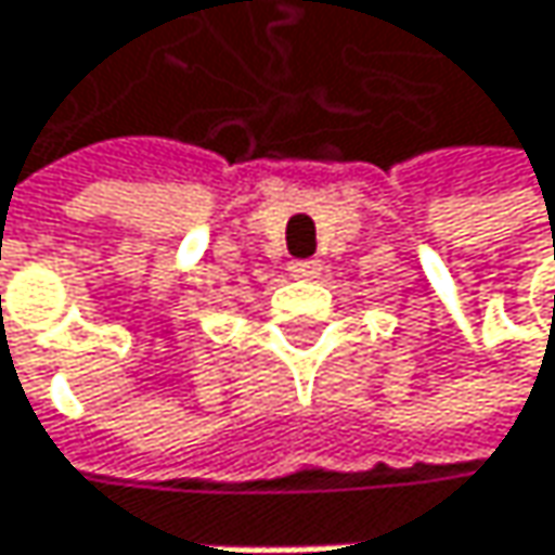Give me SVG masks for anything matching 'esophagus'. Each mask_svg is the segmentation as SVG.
Masks as SVG:
<instances>
[{
    "instance_id": "esophagus-1",
    "label": "esophagus",
    "mask_w": 555,
    "mask_h": 555,
    "mask_svg": "<svg viewBox=\"0 0 555 555\" xmlns=\"http://www.w3.org/2000/svg\"><path fill=\"white\" fill-rule=\"evenodd\" d=\"M321 270H324V267H321V260H314V257H311V260H295V263L288 267V273L295 279H301V282L321 279Z\"/></svg>"
}]
</instances>
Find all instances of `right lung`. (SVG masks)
Wrapping results in <instances>:
<instances>
[{
	"label": "right lung",
	"mask_w": 555,
	"mask_h": 555,
	"mask_svg": "<svg viewBox=\"0 0 555 555\" xmlns=\"http://www.w3.org/2000/svg\"><path fill=\"white\" fill-rule=\"evenodd\" d=\"M0 301H2V298H0Z\"/></svg>",
	"instance_id": "right-lung-1"
}]
</instances>
